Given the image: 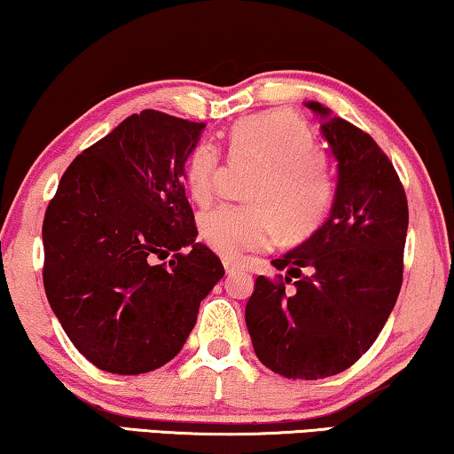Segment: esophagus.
I'll list each match as a JSON object with an SVG mask.
<instances>
[{
	"label": "esophagus",
	"instance_id": "34e87169",
	"mask_svg": "<svg viewBox=\"0 0 454 454\" xmlns=\"http://www.w3.org/2000/svg\"><path fill=\"white\" fill-rule=\"evenodd\" d=\"M223 266H225L227 274H235V272L241 270V264H238V262L229 260V258H223Z\"/></svg>",
	"mask_w": 454,
	"mask_h": 454
}]
</instances>
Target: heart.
<instances>
[{
	"label": "heart",
	"instance_id": "b5f03b06",
	"mask_svg": "<svg viewBox=\"0 0 454 454\" xmlns=\"http://www.w3.org/2000/svg\"><path fill=\"white\" fill-rule=\"evenodd\" d=\"M235 151H246L268 166L252 190L255 205H221L199 219L200 238L223 258L268 249L280 231L303 239L324 225L336 199V184L324 163L313 129L305 118L286 110L252 114L238 121L229 133ZM221 155L213 143L192 149L184 180L200 205L211 200Z\"/></svg>",
	"mask_w": 454,
	"mask_h": 454
}]
</instances>
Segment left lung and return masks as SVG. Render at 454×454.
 Here are the masks:
<instances>
[{
    "mask_svg": "<svg viewBox=\"0 0 454 454\" xmlns=\"http://www.w3.org/2000/svg\"><path fill=\"white\" fill-rule=\"evenodd\" d=\"M321 135L338 160L332 215L258 276L246 305L255 356L286 379L315 380L350 369L374 344L403 280L407 199L372 137L317 102Z\"/></svg>",
    "mask_w": 454,
    "mask_h": 454,
    "instance_id": "1",
    "label": "left lung"
}]
</instances>
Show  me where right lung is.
<instances>
[{"label": "right lung", "mask_w": 454, "mask_h": 454, "mask_svg": "<svg viewBox=\"0 0 454 454\" xmlns=\"http://www.w3.org/2000/svg\"><path fill=\"white\" fill-rule=\"evenodd\" d=\"M205 127L160 110L129 116L71 161L49 202L44 291L98 369L141 374L169 363L225 274L196 241L184 190V163Z\"/></svg>", "instance_id": "1"}]
</instances>
